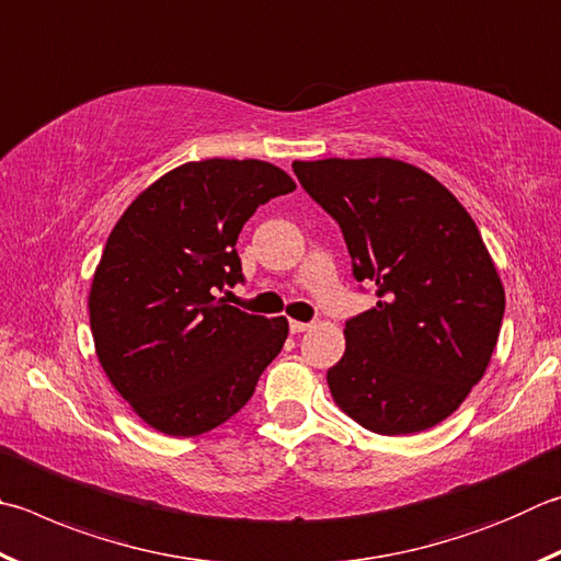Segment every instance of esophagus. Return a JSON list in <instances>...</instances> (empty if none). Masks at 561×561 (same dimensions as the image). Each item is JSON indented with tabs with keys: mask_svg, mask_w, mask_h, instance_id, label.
<instances>
[{
	"mask_svg": "<svg viewBox=\"0 0 561 561\" xmlns=\"http://www.w3.org/2000/svg\"><path fill=\"white\" fill-rule=\"evenodd\" d=\"M311 329V323H304V321H289V331L291 333H304V331H309Z\"/></svg>",
	"mask_w": 561,
	"mask_h": 561,
	"instance_id": "obj_1",
	"label": "esophagus"
}]
</instances>
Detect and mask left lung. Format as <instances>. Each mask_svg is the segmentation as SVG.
<instances>
[{
	"mask_svg": "<svg viewBox=\"0 0 561 561\" xmlns=\"http://www.w3.org/2000/svg\"><path fill=\"white\" fill-rule=\"evenodd\" d=\"M304 191L339 222L353 277L378 304L345 321V353L325 375L341 410L375 434L424 432L483 378L505 291L473 218L404 161H294Z\"/></svg>",
	"mask_w": 561,
	"mask_h": 561,
	"instance_id": "left-lung-1",
	"label": "left lung"
}]
</instances>
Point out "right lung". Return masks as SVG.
<instances>
[{
    "mask_svg": "<svg viewBox=\"0 0 561 561\" xmlns=\"http://www.w3.org/2000/svg\"><path fill=\"white\" fill-rule=\"evenodd\" d=\"M297 188L257 159L188 161L151 183L112 228L90 287V331L112 387L157 432L228 422L287 341L284 316L230 307L238 236L262 203Z\"/></svg>",
    "mask_w": 561,
    "mask_h": 561,
    "instance_id": "add662e5",
    "label": "right lung"
}]
</instances>
